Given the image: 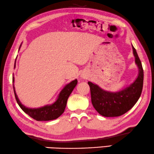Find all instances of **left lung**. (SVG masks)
I'll use <instances>...</instances> for the list:
<instances>
[{"instance_id":"left-lung-1","label":"left lung","mask_w":154,"mask_h":154,"mask_svg":"<svg viewBox=\"0 0 154 154\" xmlns=\"http://www.w3.org/2000/svg\"><path fill=\"white\" fill-rule=\"evenodd\" d=\"M135 62L138 68V75L133 83L119 91L104 90L98 85L88 82L92 105L100 115L105 117L119 116L129 111L141 96L144 71L136 49L132 45Z\"/></svg>"}]
</instances>
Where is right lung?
<instances>
[{
    "label": "right lung",
    "instance_id": "obj_1",
    "mask_svg": "<svg viewBox=\"0 0 154 154\" xmlns=\"http://www.w3.org/2000/svg\"><path fill=\"white\" fill-rule=\"evenodd\" d=\"M19 49H20V47H19ZM15 62H16V60H15ZM12 82L13 83L14 82V77H12ZM77 84V79L70 82L69 84H66L64 86V88L60 91L58 96V98L54 103L51 104V105H47L39 108H29L23 105L18 98V96H17L16 91H15L14 84H13V88H14L15 98H16L17 103H18L19 107H21V109L26 114L31 116V118L34 119L35 120L42 121L56 119L63 113L65 109H66L68 97L70 96L71 93L72 92L73 89H74Z\"/></svg>",
    "mask_w": 154,
    "mask_h": 154
}]
</instances>
